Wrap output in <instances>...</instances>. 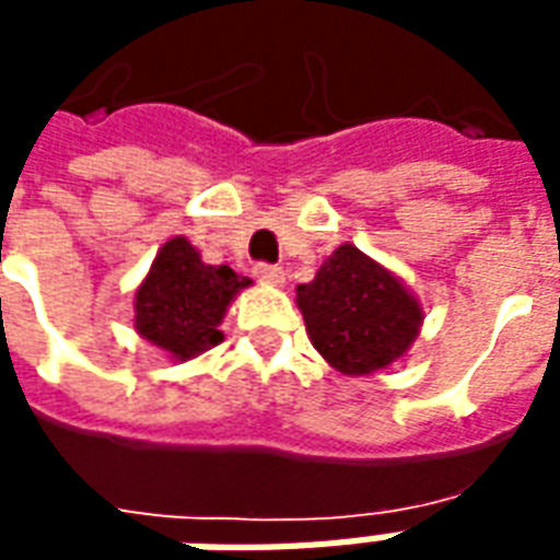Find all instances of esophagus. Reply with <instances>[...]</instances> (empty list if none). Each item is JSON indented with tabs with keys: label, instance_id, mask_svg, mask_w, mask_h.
Listing matches in <instances>:
<instances>
[{
	"label": "esophagus",
	"instance_id": "obj_1",
	"mask_svg": "<svg viewBox=\"0 0 560 560\" xmlns=\"http://www.w3.org/2000/svg\"><path fill=\"white\" fill-rule=\"evenodd\" d=\"M255 276H258V281H264V284H284V269L272 267V264H258V267H255Z\"/></svg>",
	"mask_w": 560,
	"mask_h": 560
}]
</instances>
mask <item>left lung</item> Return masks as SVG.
<instances>
[{
    "label": "left lung",
    "mask_w": 560,
    "mask_h": 560,
    "mask_svg": "<svg viewBox=\"0 0 560 560\" xmlns=\"http://www.w3.org/2000/svg\"><path fill=\"white\" fill-rule=\"evenodd\" d=\"M296 305L314 350L343 376L383 371L407 353L421 332V302L392 269L343 243L323 260Z\"/></svg>",
    "instance_id": "obj_1"
}]
</instances>
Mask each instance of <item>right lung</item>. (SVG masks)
<instances>
[{"instance_id": "obj_1", "label": "right lung", "mask_w": 560, "mask_h": 560, "mask_svg": "<svg viewBox=\"0 0 560 560\" xmlns=\"http://www.w3.org/2000/svg\"><path fill=\"white\" fill-rule=\"evenodd\" d=\"M248 284L252 279L237 276L228 264H205L186 237H172L136 288L132 326L175 362L196 359L222 343L219 323Z\"/></svg>"}]
</instances>
